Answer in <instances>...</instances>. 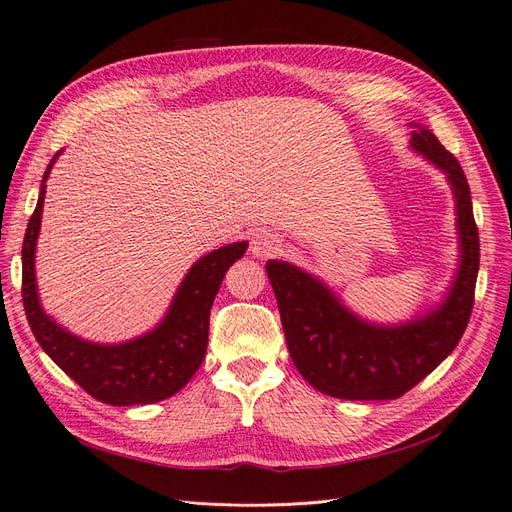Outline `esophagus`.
I'll list each match as a JSON object with an SVG mask.
<instances>
[{
    "label": "esophagus",
    "instance_id": "1",
    "mask_svg": "<svg viewBox=\"0 0 512 512\" xmlns=\"http://www.w3.org/2000/svg\"><path fill=\"white\" fill-rule=\"evenodd\" d=\"M280 250V239L271 230H258L252 237V254L256 258H269Z\"/></svg>",
    "mask_w": 512,
    "mask_h": 512
}]
</instances>
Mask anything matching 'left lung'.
Here are the masks:
<instances>
[{"label": "left lung", "mask_w": 512, "mask_h": 512, "mask_svg": "<svg viewBox=\"0 0 512 512\" xmlns=\"http://www.w3.org/2000/svg\"><path fill=\"white\" fill-rule=\"evenodd\" d=\"M414 128L410 147L444 170L457 203L459 269L438 307L395 327L371 324L354 316L318 277L290 262H267L290 359L324 395L356 401L397 399L455 350L468 327L480 262L468 179L436 134L423 126Z\"/></svg>", "instance_id": "1"}]
</instances>
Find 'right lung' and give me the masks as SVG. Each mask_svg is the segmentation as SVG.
Instances as JSON below:
<instances>
[{"mask_svg": "<svg viewBox=\"0 0 512 512\" xmlns=\"http://www.w3.org/2000/svg\"><path fill=\"white\" fill-rule=\"evenodd\" d=\"M59 156V153H57ZM57 156L46 166L38 205L23 241V305L29 327L42 350L85 389L108 406L156 404L181 391L196 374L207 352L209 314L215 294L247 241L230 243L194 262L156 329L126 344H94L66 331L44 314L36 284V243L46 194V179Z\"/></svg>", "mask_w": 512, "mask_h": 512, "instance_id": "right-lung-1", "label": "right lung"}]
</instances>
